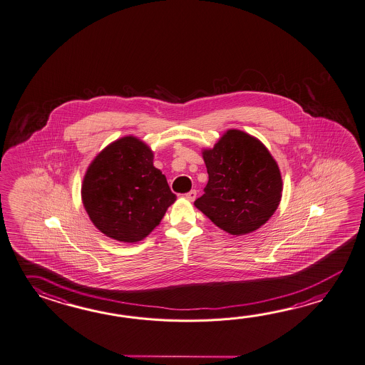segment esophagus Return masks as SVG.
<instances>
[{
    "label": "esophagus",
    "mask_w": 365,
    "mask_h": 365,
    "mask_svg": "<svg viewBox=\"0 0 365 365\" xmlns=\"http://www.w3.org/2000/svg\"><path fill=\"white\" fill-rule=\"evenodd\" d=\"M196 195H197L196 190H191L190 192H187V194L185 195V197H186L188 201H194L195 199H196Z\"/></svg>",
    "instance_id": "1"
}]
</instances>
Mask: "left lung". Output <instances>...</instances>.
Wrapping results in <instances>:
<instances>
[{"label":"left lung","mask_w":365,"mask_h":365,"mask_svg":"<svg viewBox=\"0 0 365 365\" xmlns=\"http://www.w3.org/2000/svg\"><path fill=\"white\" fill-rule=\"evenodd\" d=\"M209 180L195 207L232 235L257 230L281 201L282 178L267 147L239 130H229L202 152Z\"/></svg>","instance_id":"8db88e82"}]
</instances>
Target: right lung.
<instances>
[{
    "mask_svg": "<svg viewBox=\"0 0 365 365\" xmlns=\"http://www.w3.org/2000/svg\"><path fill=\"white\" fill-rule=\"evenodd\" d=\"M82 199L91 221L106 237L125 243L145 238L175 201L153 152L134 136L112 143L92 161Z\"/></svg>",
    "mask_w": 365,
    "mask_h": 365,
    "instance_id": "right-lung-1",
    "label": "right lung"
}]
</instances>
